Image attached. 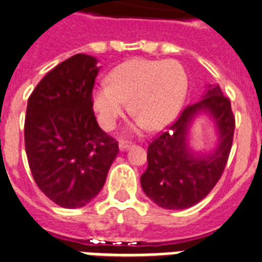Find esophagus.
Returning a JSON list of instances; mask_svg holds the SVG:
<instances>
[{"instance_id": "obj_1", "label": "esophagus", "mask_w": 262, "mask_h": 262, "mask_svg": "<svg viewBox=\"0 0 262 262\" xmlns=\"http://www.w3.org/2000/svg\"><path fill=\"white\" fill-rule=\"evenodd\" d=\"M132 142H127V141H120V144H118V148H120V150H127L129 148H132Z\"/></svg>"}]
</instances>
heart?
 I'll return each instance as SVG.
<instances>
[{
	"instance_id": "b5f03b06",
	"label": "heart",
	"mask_w": 262,
	"mask_h": 262,
	"mask_svg": "<svg viewBox=\"0 0 262 262\" xmlns=\"http://www.w3.org/2000/svg\"><path fill=\"white\" fill-rule=\"evenodd\" d=\"M188 90V74L174 60L135 58L118 65L93 94V106L104 129L114 127L126 111L136 126L160 130L179 114Z\"/></svg>"
}]
</instances>
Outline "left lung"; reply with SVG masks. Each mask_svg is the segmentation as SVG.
<instances>
[{"mask_svg": "<svg viewBox=\"0 0 262 262\" xmlns=\"http://www.w3.org/2000/svg\"><path fill=\"white\" fill-rule=\"evenodd\" d=\"M199 102L186 106L174 124L156 137L148 148V168L141 176L145 194L164 209L195 205L209 194L223 174L234 133L229 98L219 85H208ZM206 113L215 122L219 140L210 154L200 155L188 148V129L195 117Z\"/></svg>", "mask_w": 262, "mask_h": 262, "instance_id": "1", "label": "left lung"}]
</instances>
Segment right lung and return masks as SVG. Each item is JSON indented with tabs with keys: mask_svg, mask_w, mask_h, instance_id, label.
Returning <instances> with one entry per match:
<instances>
[{
	"mask_svg": "<svg viewBox=\"0 0 262 262\" xmlns=\"http://www.w3.org/2000/svg\"><path fill=\"white\" fill-rule=\"evenodd\" d=\"M98 60L76 54L33 90L25 117V149L37 186L57 205L74 209L100 193L117 141L97 124L92 90Z\"/></svg>",
	"mask_w": 262,
	"mask_h": 262,
	"instance_id": "1",
	"label": "right lung"
}]
</instances>
